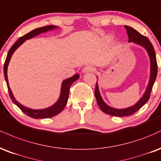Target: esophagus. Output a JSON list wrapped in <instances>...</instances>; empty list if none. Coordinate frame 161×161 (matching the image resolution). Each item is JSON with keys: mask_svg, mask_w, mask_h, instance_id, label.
Returning <instances> with one entry per match:
<instances>
[{"mask_svg": "<svg viewBox=\"0 0 161 161\" xmlns=\"http://www.w3.org/2000/svg\"><path fill=\"white\" fill-rule=\"evenodd\" d=\"M94 70H95V69H94L93 66L86 65V66H85L84 69H83L82 72L84 74L89 73V72H92V71H94Z\"/></svg>", "mask_w": 161, "mask_h": 161, "instance_id": "esophagus-1", "label": "esophagus"}]
</instances>
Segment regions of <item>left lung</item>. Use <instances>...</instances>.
I'll use <instances>...</instances> for the list:
<instances>
[{
    "instance_id": "1",
    "label": "left lung",
    "mask_w": 161,
    "mask_h": 161,
    "mask_svg": "<svg viewBox=\"0 0 161 161\" xmlns=\"http://www.w3.org/2000/svg\"><path fill=\"white\" fill-rule=\"evenodd\" d=\"M124 26H125V28L126 29V32H127L128 35V38H129L128 42H133L134 43H136V44L142 47L143 48L145 49L147 53H148L149 58H150V77H149L148 84L146 87V90H145L142 96L140 98V99H139L135 105H132V106L126 108L120 109L115 108L109 106L108 105H107V104L104 102L103 98H102L101 94H100L99 85H98V83L96 82L95 89V96L98 105H99L100 109H101L103 112L115 117L130 116V115L133 114L134 113L136 112L139 109H140L148 101L149 98H150L151 91H152L153 85L154 84V81H155L157 77V75H158V65H157L156 54L152 43L150 42L148 38H147L145 36L142 35L140 33H139V32H138L136 30L134 29V28L128 25Z\"/></svg>"
}]
</instances>
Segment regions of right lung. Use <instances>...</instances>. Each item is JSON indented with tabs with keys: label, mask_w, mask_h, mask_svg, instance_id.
<instances>
[{
	"label": "right lung",
	"mask_w": 161,
	"mask_h": 161,
	"mask_svg": "<svg viewBox=\"0 0 161 161\" xmlns=\"http://www.w3.org/2000/svg\"><path fill=\"white\" fill-rule=\"evenodd\" d=\"M58 28L57 26L56 25H47L44 26V27H41L39 28H36V29L33 30V31H30L29 33L26 34L25 35L22 36L19 40H17V41L13 45L12 47L10 48V50H9L8 54H7V58H6L4 65H3V74H4V78L6 82H7V88L9 90V97H10L11 100L13 101V103L15 105H17L19 108L22 110V112H24L25 114H27L28 116L31 117L32 118L35 119H40V118H52V117L56 116L58 114H59L61 111L63 110L64 108L65 107L66 104H67L68 99H69V90L71 85L73 84L75 81H76L77 79L79 78L80 75L78 74H76L74 76L69 77V78L65 79L62 81V86H61V92H60V96L58 99L56 101V103H55L53 105H51L50 107L46 108L43 109H31L29 108H27L24 105H22V104L19 103L17 100L15 99L14 96H13L12 90L9 88V85L8 82V77H7V68H8L9 62L10 61V58L12 57L13 53L16 50V49L19 47H20L21 45L26 40L31 39L32 37H35V36L40 35L41 33H45L49 31H53V30L56 29Z\"/></svg>",
	"instance_id": "obj_1"
}]
</instances>
